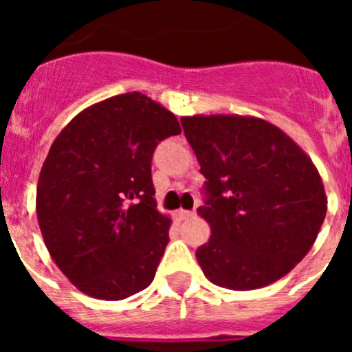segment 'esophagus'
<instances>
[{"label": "esophagus", "mask_w": 352, "mask_h": 352, "mask_svg": "<svg viewBox=\"0 0 352 352\" xmlns=\"http://www.w3.org/2000/svg\"><path fill=\"white\" fill-rule=\"evenodd\" d=\"M176 217L179 220H188V219H194L195 217V211H185V210H178L176 211Z\"/></svg>", "instance_id": "1"}]
</instances>
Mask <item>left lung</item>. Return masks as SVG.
<instances>
[{"instance_id": "left-lung-1", "label": "left lung", "mask_w": 352, "mask_h": 352, "mask_svg": "<svg viewBox=\"0 0 352 352\" xmlns=\"http://www.w3.org/2000/svg\"><path fill=\"white\" fill-rule=\"evenodd\" d=\"M182 125L206 178L197 213L211 236L195 250L206 278L232 291L280 280L309 254L328 210L312 158L256 116L194 114Z\"/></svg>"}]
</instances>
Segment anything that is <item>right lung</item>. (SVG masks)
I'll return each mask as SVG.
<instances>
[{
    "mask_svg": "<svg viewBox=\"0 0 352 352\" xmlns=\"http://www.w3.org/2000/svg\"><path fill=\"white\" fill-rule=\"evenodd\" d=\"M182 133L169 109L139 91L80 111L58 133L36 185V217L56 266L80 292L118 301L148 287L169 243L151 157Z\"/></svg>",
    "mask_w": 352,
    "mask_h": 352,
    "instance_id": "right-lung-1",
    "label": "right lung"
}]
</instances>
